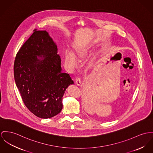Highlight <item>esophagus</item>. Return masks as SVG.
<instances>
[{
  "label": "esophagus",
  "mask_w": 153,
  "mask_h": 153,
  "mask_svg": "<svg viewBox=\"0 0 153 153\" xmlns=\"http://www.w3.org/2000/svg\"><path fill=\"white\" fill-rule=\"evenodd\" d=\"M76 83L77 84V85H80L82 84V81H81L80 77H77L76 79Z\"/></svg>",
  "instance_id": "1"
}]
</instances>
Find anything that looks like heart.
<instances>
[{"instance_id":"1","label":"heart","mask_w":153,"mask_h":153,"mask_svg":"<svg viewBox=\"0 0 153 153\" xmlns=\"http://www.w3.org/2000/svg\"><path fill=\"white\" fill-rule=\"evenodd\" d=\"M95 49L94 44H89L83 45L79 48L76 51V55L71 51H66L65 53V63L66 66L71 70H73L78 67L79 65V60L88 56L91 51Z\"/></svg>"}]
</instances>
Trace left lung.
<instances>
[{
  "instance_id": "8db88e82",
  "label": "left lung",
  "mask_w": 153,
  "mask_h": 153,
  "mask_svg": "<svg viewBox=\"0 0 153 153\" xmlns=\"http://www.w3.org/2000/svg\"><path fill=\"white\" fill-rule=\"evenodd\" d=\"M87 104V105H87H87H88V104H87H87Z\"/></svg>"
}]
</instances>
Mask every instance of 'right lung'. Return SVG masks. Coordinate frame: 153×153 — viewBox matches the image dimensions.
Segmentation results:
<instances>
[{"instance_id":"obj_1","label":"right lung","mask_w":153,"mask_h":153,"mask_svg":"<svg viewBox=\"0 0 153 153\" xmlns=\"http://www.w3.org/2000/svg\"><path fill=\"white\" fill-rule=\"evenodd\" d=\"M56 42L47 31H36L18 52L14 65L16 86L35 116L52 118L60 112L65 92L74 82L63 73Z\"/></svg>"}]
</instances>
